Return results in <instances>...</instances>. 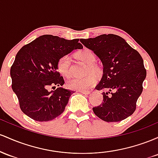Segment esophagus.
<instances>
[{"label": "esophagus", "instance_id": "obj_1", "mask_svg": "<svg viewBox=\"0 0 158 158\" xmlns=\"http://www.w3.org/2000/svg\"><path fill=\"white\" fill-rule=\"evenodd\" d=\"M81 94H84V95H89L90 93L89 91H79Z\"/></svg>", "mask_w": 158, "mask_h": 158}]
</instances>
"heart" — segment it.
<instances>
[{"mask_svg": "<svg viewBox=\"0 0 158 158\" xmlns=\"http://www.w3.org/2000/svg\"><path fill=\"white\" fill-rule=\"evenodd\" d=\"M77 56L81 61L88 65V72L97 74L98 68L94 63L95 62V54L89 49H84L79 51ZM71 57L69 55L62 56L57 61V70L62 75L65 77H69L70 75ZM96 83V78L93 74L85 76L84 77H74L70 79L67 82V86L71 89L78 90V91H88L93 88Z\"/></svg>", "mask_w": 158, "mask_h": 158, "instance_id": "b5f03b06", "label": "heart"}]
</instances>
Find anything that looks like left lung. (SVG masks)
Here are the masks:
<instances>
[{
	"label": "left lung",
	"mask_w": 158,
	"mask_h": 158,
	"mask_svg": "<svg viewBox=\"0 0 158 158\" xmlns=\"http://www.w3.org/2000/svg\"><path fill=\"white\" fill-rule=\"evenodd\" d=\"M80 41L102 63L103 75L96 89L108 90L102 93V104L93 108L94 113L107 122H120L131 116L146 77L140 54L117 35L103 34Z\"/></svg>",
	"instance_id": "obj_1"
}]
</instances>
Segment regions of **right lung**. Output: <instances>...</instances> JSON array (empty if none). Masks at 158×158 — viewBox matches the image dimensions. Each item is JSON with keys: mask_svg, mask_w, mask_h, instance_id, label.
Wrapping results in <instances>:
<instances>
[{"mask_svg": "<svg viewBox=\"0 0 158 158\" xmlns=\"http://www.w3.org/2000/svg\"><path fill=\"white\" fill-rule=\"evenodd\" d=\"M78 41L43 35L17 53L10 69L12 89L21 110L30 118L38 122L51 121L64 111L74 92L61 87L65 82L56 65L62 56L83 48ZM51 85L60 87L48 91Z\"/></svg>", "mask_w": 158, "mask_h": 158, "instance_id": "1", "label": "right lung"}]
</instances>
